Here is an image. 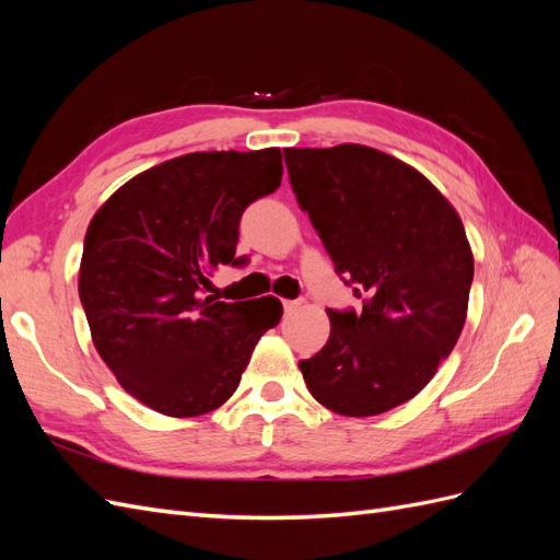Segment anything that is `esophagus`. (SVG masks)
<instances>
[{
  "label": "esophagus",
  "mask_w": 560,
  "mask_h": 560,
  "mask_svg": "<svg viewBox=\"0 0 560 560\" xmlns=\"http://www.w3.org/2000/svg\"><path fill=\"white\" fill-rule=\"evenodd\" d=\"M301 299H287V301H282V306H284V313H294L299 306H301Z\"/></svg>",
  "instance_id": "obj_1"
}]
</instances>
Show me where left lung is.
<instances>
[{
	"mask_svg": "<svg viewBox=\"0 0 560 560\" xmlns=\"http://www.w3.org/2000/svg\"><path fill=\"white\" fill-rule=\"evenodd\" d=\"M299 208L362 311L329 308L331 334L301 360L311 395L341 416L416 397L463 331L474 259L460 217L411 165L364 144L287 149Z\"/></svg>",
	"mask_w": 560,
	"mask_h": 560,
	"instance_id": "left-lung-1",
	"label": "left lung"
}]
</instances>
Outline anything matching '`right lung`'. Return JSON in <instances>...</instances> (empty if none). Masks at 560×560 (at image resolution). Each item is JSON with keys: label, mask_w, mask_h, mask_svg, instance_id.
<instances>
[{"label": "right lung", "mask_w": 560, "mask_h": 560, "mask_svg": "<svg viewBox=\"0 0 560 560\" xmlns=\"http://www.w3.org/2000/svg\"><path fill=\"white\" fill-rule=\"evenodd\" d=\"M282 179L280 149L196 151L132 177L83 238L79 299L93 343L124 389L165 416L214 411L241 383L276 296L224 303L210 292L235 257L241 217Z\"/></svg>", "instance_id": "add662e5"}]
</instances>
